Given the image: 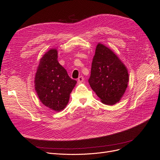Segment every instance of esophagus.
Returning a JSON list of instances; mask_svg holds the SVG:
<instances>
[{
	"label": "esophagus",
	"instance_id": "obj_1",
	"mask_svg": "<svg viewBox=\"0 0 160 160\" xmlns=\"http://www.w3.org/2000/svg\"><path fill=\"white\" fill-rule=\"evenodd\" d=\"M84 81V78H83V76H80L78 78V83H82V82Z\"/></svg>",
	"mask_w": 160,
	"mask_h": 160
}]
</instances>
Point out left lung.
<instances>
[{"label": "left lung", "mask_w": 160, "mask_h": 160, "mask_svg": "<svg viewBox=\"0 0 160 160\" xmlns=\"http://www.w3.org/2000/svg\"><path fill=\"white\" fill-rule=\"evenodd\" d=\"M129 74L126 66L111 49L98 43L88 79L90 87L103 104L119 102L127 89Z\"/></svg>", "instance_id": "obj_1"}]
</instances>
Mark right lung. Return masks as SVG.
Wrapping results in <instances>:
<instances>
[{
    "instance_id": "1",
    "label": "right lung",
    "mask_w": 160,
    "mask_h": 160,
    "mask_svg": "<svg viewBox=\"0 0 160 160\" xmlns=\"http://www.w3.org/2000/svg\"><path fill=\"white\" fill-rule=\"evenodd\" d=\"M34 82L41 102L55 111H60L66 107L77 82L59 63L56 49H49L41 58Z\"/></svg>"
}]
</instances>
